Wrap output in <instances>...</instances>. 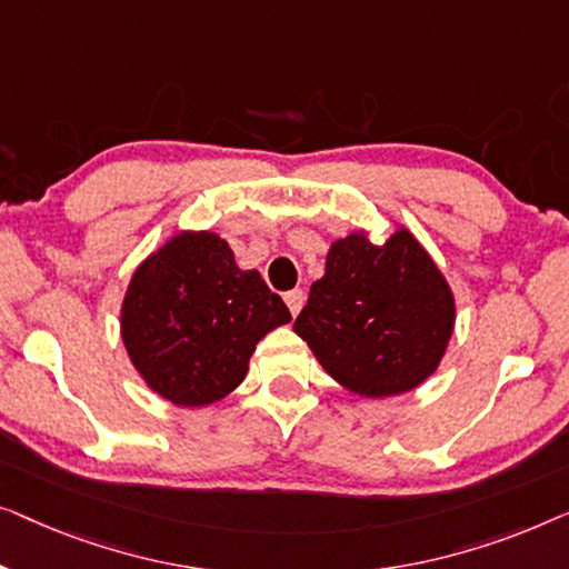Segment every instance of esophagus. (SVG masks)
Segmentation results:
<instances>
[{
  "mask_svg": "<svg viewBox=\"0 0 569 569\" xmlns=\"http://www.w3.org/2000/svg\"><path fill=\"white\" fill-rule=\"evenodd\" d=\"M286 307H288V311H291V315L296 317L301 311V307H303V291H288L286 296Z\"/></svg>",
  "mask_w": 569,
  "mask_h": 569,
  "instance_id": "obj_1",
  "label": "esophagus"
}]
</instances>
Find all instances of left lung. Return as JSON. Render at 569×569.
<instances>
[{"mask_svg":"<svg viewBox=\"0 0 569 569\" xmlns=\"http://www.w3.org/2000/svg\"><path fill=\"white\" fill-rule=\"evenodd\" d=\"M453 325L456 299L441 268L397 227L381 244L366 229L335 239L293 332L340 387L383 399L436 373Z\"/></svg>","mask_w":569,"mask_h":569,"instance_id":"8db88e82","label":"left lung"}]
</instances>
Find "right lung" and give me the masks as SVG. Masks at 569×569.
<instances>
[{"instance_id":"right-lung-1","label":"right lung","mask_w":569,"mask_h":569,"mask_svg":"<svg viewBox=\"0 0 569 569\" xmlns=\"http://www.w3.org/2000/svg\"><path fill=\"white\" fill-rule=\"evenodd\" d=\"M291 322L258 270H242L216 231L182 229L139 262L121 303L136 373L178 407L219 402L244 381L254 346Z\"/></svg>"}]
</instances>
